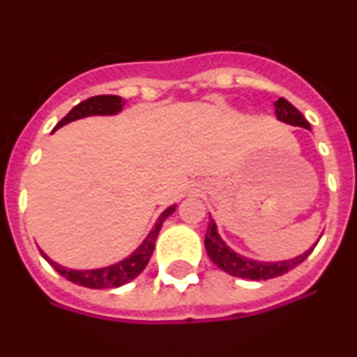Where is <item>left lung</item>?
<instances>
[{
  "mask_svg": "<svg viewBox=\"0 0 357 357\" xmlns=\"http://www.w3.org/2000/svg\"><path fill=\"white\" fill-rule=\"evenodd\" d=\"M275 116L279 121L288 123L291 127H302L311 130L309 123L305 121L304 116L298 112V109L291 105L288 100L284 98H279L275 103ZM318 243V241H317ZM314 243L313 247L305 250L304 254L296 255L293 259L288 261H255L250 259V257H245L241 254H236L232 248L220 238L218 234V227L214 223L213 218H209V227H207V234H206V250L209 254L211 261L216 264L220 270L227 272L229 275L241 277V279H252V280H268L273 279V277L284 275L289 270H293L295 266L302 263V261L307 259V255L313 252V248L317 247Z\"/></svg>",
  "mask_w": 357,
  "mask_h": 357,
  "instance_id": "left-lung-1",
  "label": "left lung"
}]
</instances>
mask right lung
I'll list each match as a JSON object with an SVG mask.
<instances>
[{"mask_svg": "<svg viewBox=\"0 0 357 357\" xmlns=\"http://www.w3.org/2000/svg\"><path fill=\"white\" fill-rule=\"evenodd\" d=\"M123 105H125V100L119 96H93L85 102L78 103L77 107H73L68 112L66 118H62L59 121L53 132L56 128L64 127L68 123L77 121V119L89 118V116H116L118 112H121ZM176 206H169L168 209L162 211L160 216L157 218V222L153 223V229L150 230V234L144 238V241L141 243L139 247L135 248L128 257H125L123 261H118L114 264H109V266L103 268H94V270H73V268H66L62 264L55 263L48 257V255L43 254V257L55 268L56 272L61 273L62 277H66L68 280L75 282V284L85 286V288H93V289H105V288H119V286L127 284L130 280H134L135 277L139 275L146 268L148 261L151 257V252H153V247H155V239L159 236V230L162 227L164 220L169 216L172 213H175Z\"/></svg>", "mask_w": 357, "mask_h": 357, "instance_id": "obj_1", "label": "right lung"}]
</instances>
